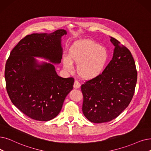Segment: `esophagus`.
<instances>
[{"label":"esophagus","mask_w":151,"mask_h":151,"mask_svg":"<svg viewBox=\"0 0 151 151\" xmlns=\"http://www.w3.org/2000/svg\"><path fill=\"white\" fill-rule=\"evenodd\" d=\"M81 86V84H80V83L78 82V81H75V83H74V85H73V87H74V88L75 89H78V88H79Z\"/></svg>","instance_id":"34e87169"}]
</instances>
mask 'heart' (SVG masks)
Here are the masks:
<instances>
[{"label": "heart", "mask_w": 151, "mask_h": 151, "mask_svg": "<svg viewBox=\"0 0 151 151\" xmlns=\"http://www.w3.org/2000/svg\"><path fill=\"white\" fill-rule=\"evenodd\" d=\"M109 58L107 49L90 40L78 41L71 45L69 56L63 58L64 68L68 71L73 69V63L78 65L77 71L84 80H92L101 74Z\"/></svg>", "instance_id": "b5f03b06"}]
</instances>
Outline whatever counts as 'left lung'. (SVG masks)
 I'll list each match as a JSON object with an SVG mask.
<instances>
[{
	"label": "left lung",
	"instance_id": "8db88e82",
	"mask_svg": "<svg viewBox=\"0 0 151 151\" xmlns=\"http://www.w3.org/2000/svg\"><path fill=\"white\" fill-rule=\"evenodd\" d=\"M112 59L102 74L81 85L82 110L90 122H108L119 116L129 104L137 81L135 62L131 52L116 39Z\"/></svg>",
	"mask_w": 151,
	"mask_h": 151
}]
</instances>
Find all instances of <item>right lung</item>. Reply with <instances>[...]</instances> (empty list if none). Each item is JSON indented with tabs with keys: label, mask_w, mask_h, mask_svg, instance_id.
I'll use <instances>...</instances> for the list:
<instances>
[{
	"label": "right lung",
	"mask_w": 151,
	"mask_h": 151,
	"mask_svg": "<svg viewBox=\"0 0 151 151\" xmlns=\"http://www.w3.org/2000/svg\"><path fill=\"white\" fill-rule=\"evenodd\" d=\"M67 34L65 29H58L49 34L28 35L13 49L6 60L5 78L10 99L33 120L45 122L54 119L73 89L74 78L59 76L52 64L61 62V38ZM35 57L52 63L40 64Z\"/></svg>",
	"instance_id": "obj_1"
}]
</instances>
